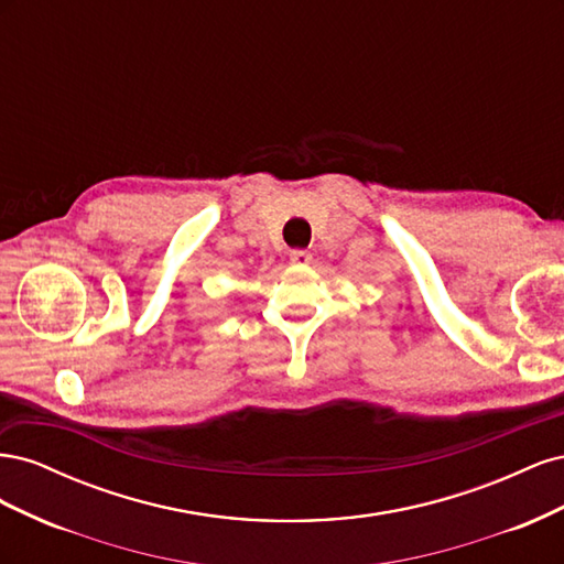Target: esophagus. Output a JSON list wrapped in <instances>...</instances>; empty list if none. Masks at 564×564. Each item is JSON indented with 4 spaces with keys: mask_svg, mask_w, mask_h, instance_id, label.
<instances>
[{
    "mask_svg": "<svg viewBox=\"0 0 564 564\" xmlns=\"http://www.w3.org/2000/svg\"><path fill=\"white\" fill-rule=\"evenodd\" d=\"M289 259H292V263L308 265L313 261V253L305 251V249H294V251H289Z\"/></svg>",
    "mask_w": 564,
    "mask_h": 564,
    "instance_id": "esophagus-1",
    "label": "esophagus"
}]
</instances>
